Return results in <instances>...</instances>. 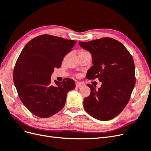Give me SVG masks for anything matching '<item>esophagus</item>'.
Wrapping results in <instances>:
<instances>
[{"label": "esophagus", "instance_id": "obj_1", "mask_svg": "<svg viewBox=\"0 0 151 151\" xmlns=\"http://www.w3.org/2000/svg\"><path fill=\"white\" fill-rule=\"evenodd\" d=\"M76 86L77 87V88H80V87L82 86V84L80 83H77L76 84Z\"/></svg>", "mask_w": 151, "mask_h": 151}]
</instances>
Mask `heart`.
I'll return each instance as SVG.
<instances>
[{"instance_id": "1", "label": "heart", "mask_w": 151, "mask_h": 151, "mask_svg": "<svg viewBox=\"0 0 151 151\" xmlns=\"http://www.w3.org/2000/svg\"><path fill=\"white\" fill-rule=\"evenodd\" d=\"M86 52H88L84 51V50H81L80 52H79V53H86Z\"/></svg>"}]
</instances>
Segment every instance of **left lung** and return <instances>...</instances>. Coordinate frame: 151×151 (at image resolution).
<instances>
[{"mask_svg":"<svg viewBox=\"0 0 151 151\" xmlns=\"http://www.w3.org/2000/svg\"><path fill=\"white\" fill-rule=\"evenodd\" d=\"M79 44L92 55L93 65L86 77L98 78L102 82L98 90L88 84L91 94L84 100V109L97 120H111L119 115L130 100L135 84L134 59L124 45L111 38Z\"/></svg>","mask_w":151,"mask_h":151,"instance_id":"obj_1","label":"left lung"}]
</instances>
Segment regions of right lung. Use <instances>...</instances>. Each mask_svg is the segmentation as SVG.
Instances as JSON below:
<instances>
[{
  "label": "right lung",
  "mask_w": 151,
  "mask_h": 151,
  "mask_svg": "<svg viewBox=\"0 0 151 151\" xmlns=\"http://www.w3.org/2000/svg\"><path fill=\"white\" fill-rule=\"evenodd\" d=\"M76 43L75 40L42 35L22 49L14 68V83L22 103L35 115L48 118L60 111L67 93L75 88V82L70 78L55 81L53 86L51 75Z\"/></svg>",
  "instance_id": "right-lung-1"
}]
</instances>
